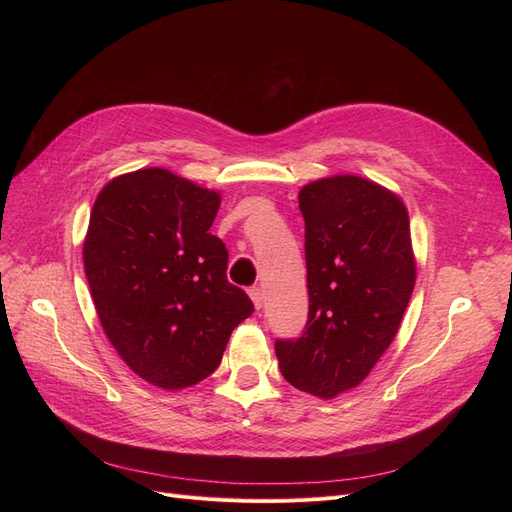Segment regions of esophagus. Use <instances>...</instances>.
<instances>
[{
    "mask_svg": "<svg viewBox=\"0 0 512 512\" xmlns=\"http://www.w3.org/2000/svg\"><path fill=\"white\" fill-rule=\"evenodd\" d=\"M250 297H252V301H254V305H256V309H260L262 305H265V294H262V290L258 288V286H252L250 290Z\"/></svg>",
    "mask_w": 512,
    "mask_h": 512,
    "instance_id": "1",
    "label": "esophagus"
}]
</instances>
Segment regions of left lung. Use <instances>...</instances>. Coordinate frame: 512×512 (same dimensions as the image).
Segmentation results:
<instances>
[{"instance_id":"left-lung-1","label":"left lung","mask_w":512,"mask_h":512,"mask_svg":"<svg viewBox=\"0 0 512 512\" xmlns=\"http://www.w3.org/2000/svg\"><path fill=\"white\" fill-rule=\"evenodd\" d=\"M299 209L309 314L275 354L294 389L333 399L359 386L397 335L416 280L410 220L397 194L356 175L303 185Z\"/></svg>"}]
</instances>
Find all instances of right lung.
<instances>
[{
    "mask_svg": "<svg viewBox=\"0 0 512 512\" xmlns=\"http://www.w3.org/2000/svg\"><path fill=\"white\" fill-rule=\"evenodd\" d=\"M218 209V192L166 168L115 177L91 209L83 262L102 329L134 374L166 391L213 374L254 312L209 232Z\"/></svg>",
    "mask_w": 512,
    "mask_h": 512,
    "instance_id": "1",
    "label": "right lung"
}]
</instances>
